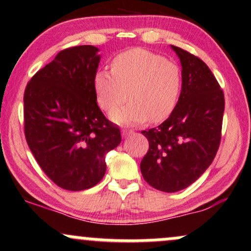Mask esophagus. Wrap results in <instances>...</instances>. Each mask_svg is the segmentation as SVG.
<instances>
[{"mask_svg":"<svg viewBox=\"0 0 251 251\" xmlns=\"http://www.w3.org/2000/svg\"><path fill=\"white\" fill-rule=\"evenodd\" d=\"M132 134H134V131H132V130H122L123 137H126V136H130Z\"/></svg>","mask_w":251,"mask_h":251,"instance_id":"obj_1","label":"esophagus"}]
</instances>
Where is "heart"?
Here are the masks:
<instances>
[{
    "label": "heart",
    "mask_w": 251,
    "mask_h": 251,
    "mask_svg": "<svg viewBox=\"0 0 251 251\" xmlns=\"http://www.w3.org/2000/svg\"><path fill=\"white\" fill-rule=\"evenodd\" d=\"M95 97L101 109L111 113L117 125H140L149 120H166L177 107L181 91L179 67L162 55L144 49H131L111 61V72L99 70L93 79Z\"/></svg>",
    "instance_id": "b5f03b06"
}]
</instances>
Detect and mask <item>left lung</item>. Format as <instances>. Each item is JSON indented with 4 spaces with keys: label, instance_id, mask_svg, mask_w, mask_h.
I'll list each match as a JSON object with an SVG mask.
<instances>
[{
    "label": "left lung",
    "instance_id": "1",
    "mask_svg": "<svg viewBox=\"0 0 251 251\" xmlns=\"http://www.w3.org/2000/svg\"><path fill=\"white\" fill-rule=\"evenodd\" d=\"M181 65L177 107L162 125L142 131L149 150L141 162L144 180L173 193L193 184L208 169L221 140L225 97L202 60L171 45Z\"/></svg>",
    "mask_w": 251,
    "mask_h": 251
}]
</instances>
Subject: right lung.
<instances>
[{
	"label": "right lung",
	"mask_w": 251,
	"mask_h": 251,
	"mask_svg": "<svg viewBox=\"0 0 251 251\" xmlns=\"http://www.w3.org/2000/svg\"><path fill=\"white\" fill-rule=\"evenodd\" d=\"M93 45L60 51L24 93V130L31 152L58 186L91 188L106 173L104 156L121 143L120 129L97 103L93 79L101 55Z\"/></svg>",
	"instance_id": "add662e5"
}]
</instances>
